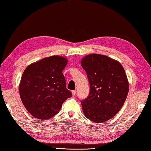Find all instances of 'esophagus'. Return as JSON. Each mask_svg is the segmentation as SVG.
Returning a JSON list of instances; mask_svg holds the SVG:
<instances>
[{
	"label": "esophagus",
	"instance_id": "1",
	"mask_svg": "<svg viewBox=\"0 0 151 151\" xmlns=\"http://www.w3.org/2000/svg\"><path fill=\"white\" fill-rule=\"evenodd\" d=\"M71 93H72V95L73 96H75L76 91V90H73V91H71Z\"/></svg>",
	"mask_w": 151,
	"mask_h": 151
}]
</instances>
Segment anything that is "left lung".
I'll return each instance as SVG.
<instances>
[{
    "label": "left lung",
    "instance_id": "left-lung-1",
    "mask_svg": "<svg viewBox=\"0 0 151 151\" xmlns=\"http://www.w3.org/2000/svg\"><path fill=\"white\" fill-rule=\"evenodd\" d=\"M81 65L90 86L88 97L81 101L85 116L97 123L110 119L121 110L129 93L124 68L118 61L98 54L83 58Z\"/></svg>",
    "mask_w": 151,
    "mask_h": 151
}]
</instances>
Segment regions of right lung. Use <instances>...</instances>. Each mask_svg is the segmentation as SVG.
Wrapping results in <instances>:
<instances>
[{
  "label": "right lung",
  "mask_w": 151,
  "mask_h": 151,
  "mask_svg": "<svg viewBox=\"0 0 151 151\" xmlns=\"http://www.w3.org/2000/svg\"><path fill=\"white\" fill-rule=\"evenodd\" d=\"M65 58L52 56L28 65L22 73L19 94L27 111L36 118L45 120L58 113L72 93L66 89L62 73Z\"/></svg>",
  "instance_id": "right-lung-1"
}]
</instances>
